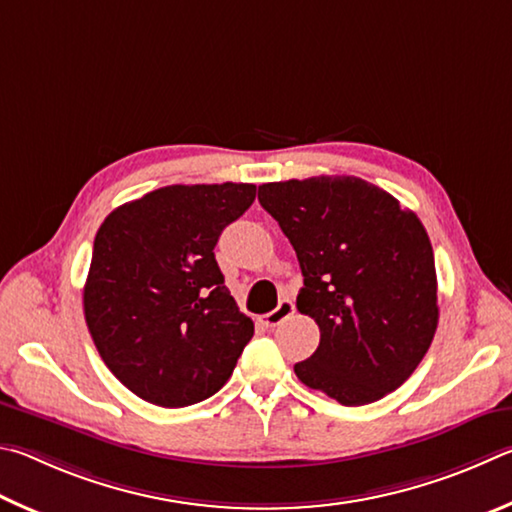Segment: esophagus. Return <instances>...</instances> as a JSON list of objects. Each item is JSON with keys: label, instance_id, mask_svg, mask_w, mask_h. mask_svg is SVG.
<instances>
[{"label": "esophagus", "instance_id": "esophagus-1", "mask_svg": "<svg viewBox=\"0 0 512 512\" xmlns=\"http://www.w3.org/2000/svg\"><path fill=\"white\" fill-rule=\"evenodd\" d=\"M292 312H294V303L290 299H283V301H279V306H276L272 312H267V315L261 317V324L265 328H276L281 321L288 319Z\"/></svg>", "mask_w": 512, "mask_h": 512}]
</instances>
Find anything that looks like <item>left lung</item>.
<instances>
[{"label":"left lung","mask_w":512,"mask_h":512,"mask_svg":"<svg viewBox=\"0 0 512 512\" xmlns=\"http://www.w3.org/2000/svg\"><path fill=\"white\" fill-rule=\"evenodd\" d=\"M258 202L297 251V308L321 333L297 378L346 407L396 391L438 326L434 251L418 215L346 175L263 184Z\"/></svg>","instance_id":"left-lung-1"}]
</instances>
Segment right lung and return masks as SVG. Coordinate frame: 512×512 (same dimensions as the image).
<instances>
[{"label":"right lung","instance_id":"add662e5","mask_svg":"<svg viewBox=\"0 0 512 512\" xmlns=\"http://www.w3.org/2000/svg\"><path fill=\"white\" fill-rule=\"evenodd\" d=\"M254 184H173L125 202L94 238L85 321L121 384L157 407L211 398L231 378L254 321L224 285L213 247Z\"/></svg>","mask_w":512,"mask_h":512}]
</instances>
